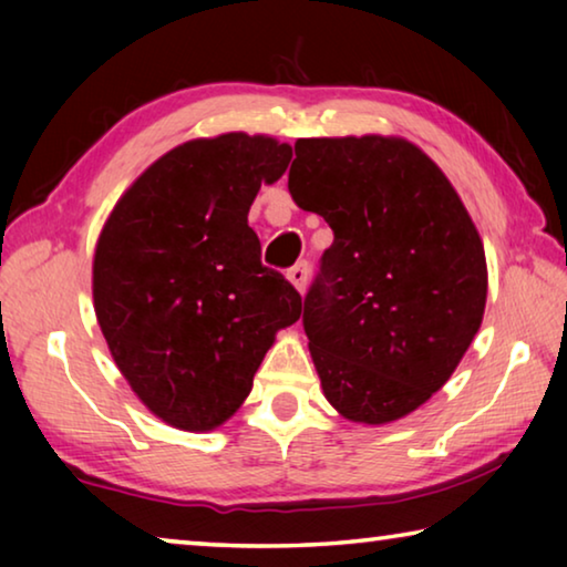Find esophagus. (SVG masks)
<instances>
[{
	"label": "esophagus",
	"mask_w": 567,
	"mask_h": 567,
	"mask_svg": "<svg viewBox=\"0 0 567 567\" xmlns=\"http://www.w3.org/2000/svg\"><path fill=\"white\" fill-rule=\"evenodd\" d=\"M287 280H290L297 287V292L305 295L307 280H310V262L302 260V262H297L295 267H290V270H287Z\"/></svg>",
	"instance_id": "obj_1"
}]
</instances>
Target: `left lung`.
I'll use <instances>...</instances> for the list:
<instances>
[{"instance_id": "left-lung-1", "label": "left lung", "mask_w": 567, "mask_h": 567, "mask_svg": "<svg viewBox=\"0 0 567 567\" xmlns=\"http://www.w3.org/2000/svg\"><path fill=\"white\" fill-rule=\"evenodd\" d=\"M287 187L332 227L302 324L324 398L385 425L445 385L480 330L485 249L433 159L400 137L295 142Z\"/></svg>"}]
</instances>
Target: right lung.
I'll list each match as a JSON object with an SVG mask.
<instances>
[{
	"label": "right lung",
	"instance_id": "add662e5",
	"mask_svg": "<svg viewBox=\"0 0 567 567\" xmlns=\"http://www.w3.org/2000/svg\"><path fill=\"white\" fill-rule=\"evenodd\" d=\"M292 147L245 132L169 150L114 205L94 249L92 295L124 380L167 425L205 433L252 390L275 332L302 297L260 260L247 225Z\"/></svg>",
	"mask_w": 567,
	"mask_h": 567
}]
</instances>
